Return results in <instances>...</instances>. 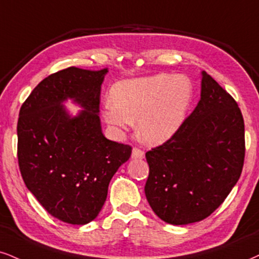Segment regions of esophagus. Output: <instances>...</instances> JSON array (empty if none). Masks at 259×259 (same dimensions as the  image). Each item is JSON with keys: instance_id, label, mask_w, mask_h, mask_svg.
Returning a JSON list of instances; mask_svg holds the SVG:
<instances>
[{"instance_id": "34e87169", "label": "esophagus", "mask_w": 259, "mask_h": 259, "mask_svg": "<svg viewBox=\"0 0 259 259\" xmlns=\"http://www.w3.org/2000/svg\"><path fill=\"white\" fill-rule=\"evenodd\" d=\"M132 158L136 159H142L144 158V151L139 148H133L132 150Z\"/></svg>"}]
</instances>
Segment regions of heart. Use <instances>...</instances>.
I'll return each instance as SVG.
<instances>
[{
	"label": "heart",
	"instance_id": "heart-1",
	"mask_svg": "<svg viewBox=\"0 0 259 259\" xmlns=\"http://www.w3.org/2000/svg\"><path fill=\"white\" fill-rule=\"evenodd\" d=\"M192 98V86L185 76L161 73L117 82L103 116L115 128H127L138 121L140 138L158 145L175 135Z\"/></svg>",
	"mask_w": 259,
	"mask_h": 259
}]
</instances>
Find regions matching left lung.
<instances>
[{"label":"left lung","mask_w":259,"mask_h":259,"mask_svg":"<svg viewBox=\"0 0 259 259\" xmlns=\"http://www.w3.org/2000/svg\"><path fill=\"white\" fill-rule=\"evenodd\" d=\"M146 199L170 225L202 221L225 202L245 158L240 108L203 72L200 100L173 137L145 154Z\"/></svg>","instance_id":"left-lung-1"}]
</instances>
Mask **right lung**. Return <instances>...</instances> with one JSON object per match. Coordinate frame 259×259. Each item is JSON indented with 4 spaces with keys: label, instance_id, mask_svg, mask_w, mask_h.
I'll return each mask as SVG.
<instances>
[{
    "label": "right lung",
    "instance_id": "add662e5",
    "mask_svg": "<svg viewBox=\"0 0 259 259\" xmlns=\"http://www.w3.org/2000/svg\"><path fill=\"white\" fill-rule=\"evenodd\" d=\"M108 69L68 67L43 79L20 108L18 162L26 187L54 218L86 225L97 218L108 186L132 146L101 130V85ZM73 98L84 110L71 118L61 104Z\"/></svg>",
    "mask_w": 259,
    "mask_h": 259
}]
</instances>
